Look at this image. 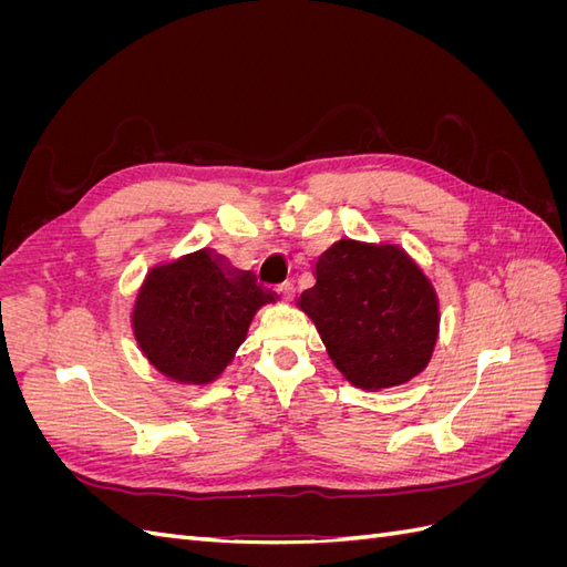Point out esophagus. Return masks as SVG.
I'll use <instances>...</instances> for the list:
<instances>
[{"label":"esophagus","instance_id":"esophagus-1","mask_svg":"<svg viewBox=\"0 0 567 567\" xmlns=\"http://www.w3.org/2000/svg\"><path fill=\"white\" fill-rule=\"evenodd\" d=\"M277 293H279L284 300H293V296H296V286H293V284H281V286L277 288Z\"/></svg>","mask_w":567,"mask_h":567}]
</instances>
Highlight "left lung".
<instances>
[{
  "instance_id": "8db88e82",
  "label": "left lung",
  "mask_w": 567,
  "mask_h": 567,
  "mask_svg": "<svg viewBox=\"0 0 567 567\" xmlns=\"http://www.w3.org/2000/svg\"><path fill=\"white\" fill-rule=\"evenodd\" d=\"M315 277L298 305L352 385H402L427 367L440 305L433 284L400 246L342 238L319 255Z\"/></svg>"
}]
</instances>
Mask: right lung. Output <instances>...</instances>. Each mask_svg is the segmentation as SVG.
<instances>
[{
  "mask_svg": "<svg viewBox=\"0 0 567 567\" xmlns=\"http://www.w3.org/2000/svg\"><path fill=\"white\" fill-rule=\"evenodd\" d=\"M271 290L210 248L153 267L140 288L132 329L148 362L177 383L215 381L246 340Z\"/></svg>",
  "mask_w": 567,
  "mask_h": 567,
  "instance_id": "obj_1",
  "label": "right lung"
}]
</instances>
